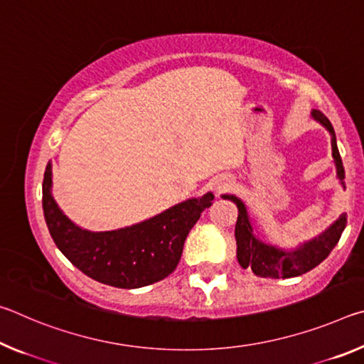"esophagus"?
<instances>
[{
  "instance_id": "1",
  "label": "esophagus",
  "mask_w": 364,
  "mask_h": 364,
  "mask_svg": "<svg viewBox=\"0 0 364 364\" xmlns=\"http://www.w3.org/2000/svg\"><path fill=\"white\" fill-rule=\"evenodd\" d=\"M232 183V180L228 175H220L215 178V180L212 181V189L217 191V193H221V191H225L230 184Z\"/></svg>"
}]
</instances>
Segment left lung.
<instances>
[{
	"label": "left lung",
	"instance_id": "obj_1",
	"mask_svg": "<svg viewBox=\"0 0 364 364\" xmlns=\"http://www.w3.org/2000/svg\"><path fill=\"white\" fill-rule=\"evenodd\" d=\"M311 117L318 123H321L331 134L336 175L338 183L345 189V170L341 154H338L337 149L334 128H332L328 117L319 112V110L313 109ZM221 197L237 205V221L236 230H234L237 244V262L244 269H252L260 278H294V276H300L318 267L331 254V250L336 247L338 239L342 236V231L345 230V225H347V213H342L334 223L326 228L316 237L299 244L295 249H282L278 247V245L262 241L254 232V225H252L247 205L244 204V200L234 194H223Z\"/></svg>",
	"mask_w": 364,
	"mask_h": 364
}]
</instances>
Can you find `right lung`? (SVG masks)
<instances>
[{
    "instance_id": "obj_1",
    "label": "right lung",
    "mask_w": 364,
    "mask_h": 364,
    "mask_svg": "<svg viewBox=\"0 0 364 364\" xmlns=\"http://www.w3.org/2000/svg\"><path fill=\"white\" fill-rule=\"evenodd\" d=\"M213 197H193L120 230L90 231L73 223L54 200L51 162L43 178V213L58 249L91 279L120 289L149 286L173 273L191 228Z\"/></svg>"
}]
</instances>
